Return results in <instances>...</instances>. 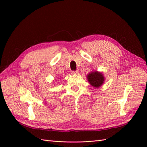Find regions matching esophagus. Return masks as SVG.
<instances>
[{"label":"esophagus","instance_id":"obj_1","mask_svg":"<svg viewBox=\"0 0 147 147\" xmlns=\"http://www.w3.org/2000/svg\"><path fill=\"white\" fill-rule=\"evenodd\" d=\"M72 73H73V74H78L79 72H78V71H72Z\"/></svg>","mask_w":147,"mask_h":147}]
</instances>
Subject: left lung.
I'll return each mask as SVG.
<instances>
[{
	"instance_id": "left-lung-1",
	"label": "left lung",
	"mask_w": 147,
	"mask_h": 147,
	"mask_svg": "<svg viewBox=\"0 0 147 147\" xmlns=\"http://www.w3.org/2000/svg\"><path fill=\"white\" fill-rule=\"evenodd\" d=\"M87 80L90 84L95 88H98L104 82V76L100 72L93 71L87 75Z\"/></svg>"
}]
</instances>
